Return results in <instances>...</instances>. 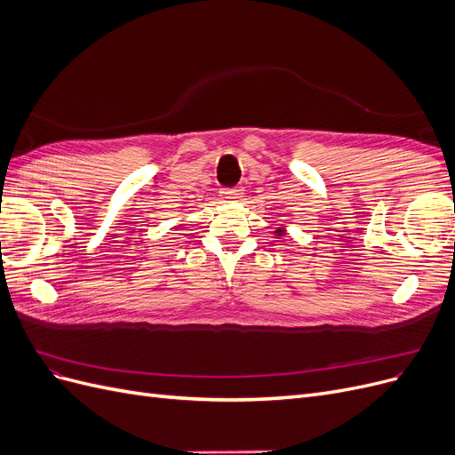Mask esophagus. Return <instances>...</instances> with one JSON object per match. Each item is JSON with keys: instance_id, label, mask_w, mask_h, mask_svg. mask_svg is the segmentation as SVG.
I'll use <instances>...</instances> for the list:
<instances>
[{"instance_id": "esophagus-1", "label": "esophagus", "mask_w": 455, "mask_h": 455, "mask_svg": "<svg viewBox=\"0 0 455 455\" xmlns=\"http://www.w3.org/2000/svg\"><path fill=\"white\" fill-rule=\"evenodd\" d=\"M220 194H222L224 201H237L243 196V189L241 188H226L220 191Z\"/></svg>"}]
</instances>
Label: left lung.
Segmentation results:
<instances>
[{
  "label": "left lung",
  "instance_id": "8db88e82",
  "mask_svg": "<svg viewBox=\"0 0 455 455\" xmlns=\"http://www.w3.org/2000/svg\"><path fill=\"white\" fill-rule=\"evenodd\" d=\"M275 233H277V235H279V237H283V235H284V229H281V228H279V229H277V231H275Z\"/></svg>",
  "mask_w": 455,
  "mask_h": 455
}]
</instances>
